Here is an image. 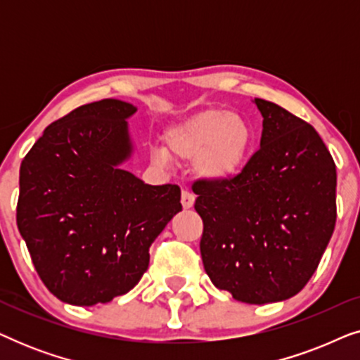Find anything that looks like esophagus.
Here are the masks:
<instances>
[{"mask_svg": "<svg viewBox=\"0 0 360 360\" xmlns=\"http://www.w3.org/2000/svg\"><path fill=\"white\" fill-rule=\"evenodd\" d=\"M193 203H195V195L188 190L181 191V206H184L185 210H190L191 206H193Z\"/></svg>", "mask_w": 360, "mask_h": 360, "instance_id": "1", "label": "esophagus"}]
</instances>
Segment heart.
<instances>
[{"instance_id": "heart-1", "label": "heart", "mask_w": 360, "mask_h": 360, "mask_svg": "<svg viewBox=\"0 0 360 360\" xmlns=\"http://www.w3.org/2000/svg\"><path fill=\"white\" fill-rule=\"evenodd\" d=\"M252 127L243 116L223 110H206L170 127L165 134L169 155L196 159L198 172L211 180H228L243 169L252 146ZM157 162H167L157 150Z\"/></svg>"}]
</instances>
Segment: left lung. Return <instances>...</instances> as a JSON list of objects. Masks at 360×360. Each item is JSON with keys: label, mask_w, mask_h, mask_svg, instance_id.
Listing matches in <instances>:
<instances>
[{"label": "left lung", "mask_w": 360, "mask_h": 360, "mask_svg": "<svg viewBox=\"0 0 360 360\" xmlns=\"http://www.w3.org/2000/svg\"><path fill=\"white\" fill-rule=\"evenodd\" d=\"M260 149L228 180H196L206 274L250 304L297 295L318 269L336 224V165L314 127L272 101Z\"/></svg>", "instance_id": "8db88e82"}]
</instances>
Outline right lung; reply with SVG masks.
I'll list each match as a JSON object with an SVG mask.
<instances>
[{"label": "right lung", "instance_id": "1", "mask_svg": "<svg viewBox=\"0 0 360 360\" xmlns=\"http://www.w3.org/2000/svg\"><path fill=\"white\" fill-rule=\"evenodd\" d=\"M121 100L88 103L46 127L19 170L18 229L49 292L91 307L134 288L149 248L181 211L179 185L120 169L132 144Z\"/></svg>", "mask_w": 360, "mask_h": 360}]
</instances>
